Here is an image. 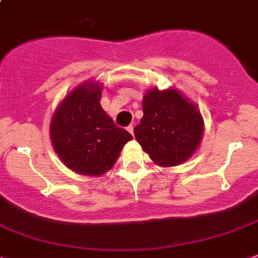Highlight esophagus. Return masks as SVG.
Wrapping results in <instances>:
<instances>
[{"instance_id":"34e87169","label":"esophagus","mask_w":258,"mask_h":258,"mask_svg":"<svg viewBox=\"0 0 258 258\" xmlns=\"http://www.w3.org/2000/svg\"><path fill=\"white\" fill-rule=\"evenodd\" d=\"M127 131H129V133H131V134H133L134 133V126H133V125H129V126H127Z\"/></svg>"}]
</instances>
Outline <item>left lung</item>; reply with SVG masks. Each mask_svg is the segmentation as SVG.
I'll return each instance as SVG.
<instances>
[{
    "label": "left lung",
    "mask_w": 258,
    "mask_h": 258,
    "mask_svg": "<svg viewBox=\"0 0 258 258\" xmlns=\"http://www.w3.org/2000/svg\"><path fill=\"white\" fill-rule=\"evenodd\" d=\"M144 116L134 137L155 163L175 166L190 158L203 134L198 108L175 89H150L142 101Z\"/></svg>",
    "instance_id": "1"
}]
</instances>
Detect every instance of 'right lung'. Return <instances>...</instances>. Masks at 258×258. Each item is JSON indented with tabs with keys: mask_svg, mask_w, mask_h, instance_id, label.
Listing matches in <instances>:
<instances>
[{
	"mask_svg": "<svg viewBox=\"0 0 258 258\" xmlns=\"http://www.w3.org/2000/svg\"><path fill=\"white\" fill-rule=\"evenodd\" d=\"M101 88L84 83L61 101L51 121V141L68 169L101 175L133 136L118 127L100 105Z\"/></svg>",
	"mask_w": 258,
	"mask_h": 258,
	"instance_id": "obj_1",
	"label": "right lung"
}]
</instances>
